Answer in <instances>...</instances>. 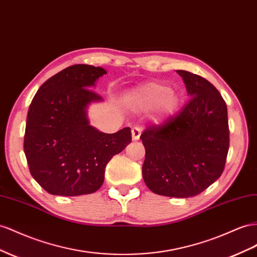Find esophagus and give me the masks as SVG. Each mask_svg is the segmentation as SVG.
<instances>
[{
    "instance_id": "34e87169",
    "label": "esophagus",
    "mask_w": 257,
    "mask_h": 257,
    "mask_svg": "<svg viewBox=\"0 0 257 257\" xmlns=\"http://www.w3.org/2000/svg\"><path fill=\"white\" fill-rule=\"evenodd\" d=\"M141 134H142L141 127L135 126V127L132 128V138H133V141H138V140H140Z\"/></svg>"
}]
</instances>
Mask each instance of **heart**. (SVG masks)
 I'll list each match as a JSON object with an SVG mask.
<instances>
[{
  "label": "heart",
  "mask_w": 257,
  "mask_h": 257,
  "mask_svg": "<svg viewBox=\"0 0 257 257\" xmlns=\"http://www.w3.org/2000/svg\"><path fill=\"white\" fill-rule=\"evenodd\" d=\"M127 99L138 111H149L155 108L160 119L174 114L180 103L179 95L175 91L158 82H149L134 88Z\"/></svg>",
  "instance_id": "b5f03b06"
}]
</instances>
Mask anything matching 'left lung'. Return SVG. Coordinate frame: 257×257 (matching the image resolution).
<instances>
[{"instance_id":"8db88e82","label":"left lung","mask_w":257,"mask_h":257,"mask_svg":"<svg viewBox=\"0 0 257 257\" xmlns=\"http://www.w3.org/2000/svg\"><path fill=\"white\" fill-rule=\"evenodd\" d=\"M176 72L191 98L176 115L143 132V178L157 195L188 198L220 177L229 149V127L226 102L216 87L198 74Z\"/></svg>"}]
</instances>
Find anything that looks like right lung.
Wrapping results in <instances>:
<instances>
[{"label":"right lung","instance_id":"right-lung-1","mask_svg":"<svg viewBox=\"0 0 257 257\" xmlns=\"http://www.w3.org/2000/svg\"><path fill=\"white\" fill-rule=\"evenodd\" d=\"M101 67L73 65L45 81L27 115L24 149L32 177L48 193L75 197L98 190L111 158L132 142L130 127L106 134L89 125L91 89Z\"/></svg>","mask_w":257,"mask_h":257}]
</instances>
